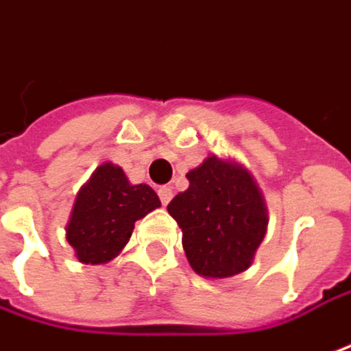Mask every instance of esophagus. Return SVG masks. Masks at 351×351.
<instances>
[{"mask_svg": "<svg viewBox=\"0 0 351 351\" xmlns=\"http://www.w3.org/2000/svg\"><path fill=\"white\" fill-rule=\"evenodd\" d=\"M158 199H160L162 205H169L171 199H173V189L171 186H160L158 189Z\"/></svg>", "mask_w": 351, "mask_h": 351, "instance_id": "esophagus-1", "label": "esophagus"}]
</instances>
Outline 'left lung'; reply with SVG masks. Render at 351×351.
Instances as JSON below:
<instances>
[{"mask_svg": "<svg viewBox=\"0 0 351 351\" xmlns=\"http://www.w3.org/2000/svg\"><path fill=\"white\" fill-rule=\"evenodd\" d=\"M186 178L189 189L167 208L182 229L191 267L215 279L245 271L267 229V210L255 180L217 156H208Z\"/></svg>", "mask_w": 351, "mask_h": 351, "instance_id": "1", "label": "left lung"}]
</instances>
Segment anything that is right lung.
Returning <instances> with one entry per match:
<instances>
[{"label":"right lung","instance_id":"1","mask_svg":"<svg viewBox=\"0 0 351 351\" xmlns=\"http://www.w3.org/2000/svg\"><path fill=\"white\" fill-rule=\"evenodd\" d=\"M158 207L148 184H130L120 167L100 165L76 197L66 239L82 263H108L128 243L134 223Z\"/></svg>","mask_w":351,"mask_h":351}]
</instances>
